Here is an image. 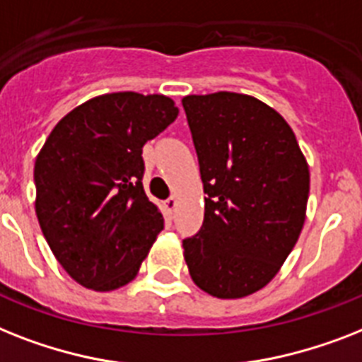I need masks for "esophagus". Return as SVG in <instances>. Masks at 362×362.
<instances>
[{"label":"esophagus","mask_w":362,"mask_h":362,"mask_svg":"<svg viewBox=\"0 0 362 362\" xmlns=\"http://www.w3.org/2000/svg\"><path fill=\"white\" fill-rule=\"evenodd\" d=\"M165 208H167V211L171 214V216L175 214V210H176V199H175V197H169V199H167Z\"/></svg>","instance_id":"esophagus-1"}]
</instances>
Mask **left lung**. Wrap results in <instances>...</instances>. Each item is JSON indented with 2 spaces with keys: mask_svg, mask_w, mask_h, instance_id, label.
Segmentation results:
<instances>
[{
  "mask_svg": "<svg viewBox=\"0 0 362 362\" xmlns=\"http://www.w3.org/2000/svg\"><path fill=\"white\" fill-rule=\"evenodd\" d=\"M199 156L204 223L184 240L197 286L219 299L266 286L298 242L310 173L290 124L240 93L182 98Z\"/></svg>",
  "mask_w": 362,
  "mask_h": 362,
  "instance_id": "left-lung-1",
  "label": "left lung"
}]
</instances>
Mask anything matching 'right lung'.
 Returning a JSON list of instances; mask_svg holds the SVG:
<instances>
[{"label":"right lung","mask_w":362,"mask_h":362,"mask_svg":"<svg viewBox=\"0 0 362 362\" xmlns=\"http://www.w3.org/2000/svg\"><path fill=\"white\" fill-rule=\"evenodd\" d=\"M178 117L169 96L110 93L59 120L35 161V211L76 283L110 292L134 281L163 216L143 189V146Z\"/></svg>","instance_id":"obj_1"}]
</instances>
